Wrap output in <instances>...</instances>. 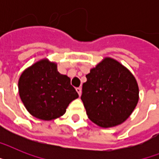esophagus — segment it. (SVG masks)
I'll use <instances>...</instances> for the list:
<instances>
[{
	"label": "esophagus",
	"mask_w": 159,
	"mask_h": 159,
	"mask_svg": "<svg viewBox=\"0 0 159 159\" xmlns=\"http://www.w3.org/2000/svg\"><path fill=\"white\" fill-rule=\"evenodd\" d=\"M76 91H77V92L78 93V95H79V97H80L81 94H82V89H81L80 87H77V88H76Z\"/></svg>",
	"instance_id": "1"
}]
</instances>
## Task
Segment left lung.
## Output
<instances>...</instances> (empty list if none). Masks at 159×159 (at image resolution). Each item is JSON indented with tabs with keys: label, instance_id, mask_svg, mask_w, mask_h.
Returning <instances> with one entry per match:
<instances>
[{
	"label": "left lung",
	"instance_id": "left-lung-1",
	"mask_svg": "<svg viewBox=\"0 0 159 159\" xmlns=\"http://www.w3.org/2000/svg\"><path fill=\"white\" fill-rule=\"evenodd\" d=\"M86 77L81 99L88 118L102 128L125 122L137 106L139 92L129 70L107 57L90 70Z\"/></svg>",
	"mask_w": 159,
	"mask_h": 159
}]
</instances>
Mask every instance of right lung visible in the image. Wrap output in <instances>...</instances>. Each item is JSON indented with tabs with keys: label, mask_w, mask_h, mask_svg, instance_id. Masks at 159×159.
<instances>
[{
	"label": "right lung",
	"mask_w": 159,
	"mask_h": 159,
	"mask_svg": "<svg viewBox=\"0 0 159 159\" xmlns=\"http://www.w3.org/2000/svg\"><path fill=\"white\" fill-rule=\"evenodd\" d=\"M67 75L57 72V63L41 59L20 77L19 94L29 113L43 120H52L66 112L78 94Z\"/></svg>",
	"instance_id": "right-lung-1"
}]
</instances>
